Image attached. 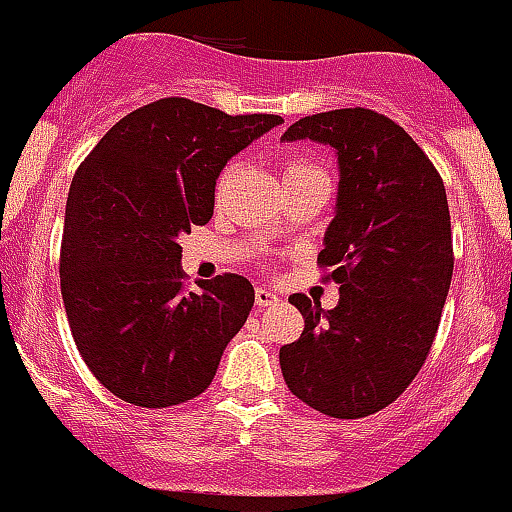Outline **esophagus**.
I'll return each instance as SVG.
<instances>
[{"label": "esophagus", "mask_w": 512, "mask_h": 512, "mask_svg": "<svg viewBox=\"0 0 512 512\" xmlns=\"http://www.w3.org/2000/svg\"><path fill=\"white\" fill-rule=\"evenodd\" d=\"M254 298H256V306H258V308L276 306V303H278V296H276V293H273L271 288H263V286H258V288H256Z\"/></svg>", "instance_id": "obj_1"}]
</instances>
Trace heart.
<instances>
[{"label": "heart", "mask_w": 512, "mask_h": 512, "mask_svg": "<svg viewBox=\"0 0 512 512\" xmlns=\"http://www.w3.org/2000/svg\"><path fill=\"white\" fill-rule=\"evenodd\" d=\"M231 171H234V166H226L224 174H221V179H219V189L224 186V181L229 179ZM316 171H321V169H318V166H313L311 161H303V159H286V161H283V181L301 179V176L316 174Z\"/></svg>", "instance_id": "b5f03b06"}]
</instances>
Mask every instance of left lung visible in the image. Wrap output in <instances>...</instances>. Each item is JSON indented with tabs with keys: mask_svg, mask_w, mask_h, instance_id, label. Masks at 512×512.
I'll return each mask as SVG.
<instances>
[{
	"mask_svg": "<svg viewBox=\"0 0 512 512\" xmlns=\"http://www.w3.org/2000/svg\"><path fill=\"white\" fill-rule=\"evenodd\" d=\"M336 149V216L318 266L341 286L323 311L303 293V333L281 346L288 391L331 418H366L391 406L426 363L453 278L445 186L426 151L378 111L303 116L283 134Z\"/></svg>",
	"mask_w": 512,
	"mask_h": 512,
	"instance_id": "1",
	"label": "left lung"
}]
</instances>
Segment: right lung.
Listing matches in <instances>:
<instances>
[{"instance_id":"right-lung-1","label":"right lung","mask_w":512,"mask_h":512,"mask_svg":"<svg viewBox=\"0 0 512 512\" xmlns=\"http://www.w3.org/2000/svg\"><path fill=\"white\" fill-rule=\"evenodd\" d=\"M169 96L116 121L77 169L59 278L69 328L96 381L169 408L211 386L254 306L239 273L186 288L179 236L209 224L226 161L281 124Z\"/></svg>"}]
</instances>
